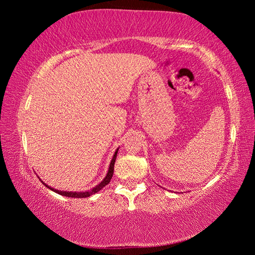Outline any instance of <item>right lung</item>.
Masks as SVG:
<instances>
[{
	"label": "right lung",
	"instance_id": "add662e5",
	"mask_svg": "<svg viewBox=\"0 0 255 255\" xmlns=\"http://www.w3.org/2000/svg\"><path fill=\"white\" fill-rule=\"evenodd\" d=\"M117 153H118V149H117V151H116L115 154H114V157H113V159H112V161H111V165H110L109 172H107L106 176L104 177V180H103L101 183H100V184L98 185V186H96L94 189L90 190V191H86V192H72V191L68 192V191H60V190H57V189H53V188H51L50 186H48V185H45L43 182H42V183H43L48 188H50V189L53 190V191L57 192V194H59V195H61V196H66V197H70V198H87V197H90L91 195H94V194H96V192L101 190L103 187H105L106 185L111 182L112 176H113V174H114V165H115V161H116V157H117Z\"/></svg>",
	"mask_w": 255,
	"mask_h": 255
}]
</instances>
